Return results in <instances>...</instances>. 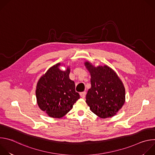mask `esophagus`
Listing matches in <instances>:
<instances>
[{
    "instance_id": "obj_1",
    "label": "esophagus",
    "mask_w": 155,
    "mask_h": 155,
    "mask_svg": "<svg viewBox=\"0 0 155 155\" xmlns=\"http://www.w3.org/2000/svg\"><path fill=\"white\" fill-rule=\"evenodd\" d=\"M86 93L85 91H83V92L80 93V95L81 97L84 98V97H85V96H86Z\"/></svg>"
}]
</instances>
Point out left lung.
Wrapping results in <instances>:
<instances>
[{
	"label": "left lung",
	"instance_id": "left-lung-1",
	"mask_svg": "<svg viewBox=\"0 0 155 155\" xmlns=\"http://www.w3.org/2000/svg\"><path fill=\"white\" fill-rule=\"evenodd\" d=\"M84 65L90 73L91 84L86 96V102L99 117H114L125 102V89L122 81L107 65L96 68L87 61Z\"/></svg>",
	"mask_w": 155,
	"mask_h": 155
}]
</instances>
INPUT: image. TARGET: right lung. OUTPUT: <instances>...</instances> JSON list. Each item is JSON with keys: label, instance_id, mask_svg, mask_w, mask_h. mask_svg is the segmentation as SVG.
<instances>
[{"label": "right lung", "instance_id": "right-lung-1", "mask_svg": "<svg viewBox=\"0 0 155 155\" xmlns=\"http://www.w3.org/2000/svg\"><path fill=\"white\" fill-rule=\"evenodd\" d=\"M60 65H54L41 77L35 91L40 108L49 117L57 118L67 114L80 99L74 81L69 78L70 68L62 71L59 69Z\"/></svg>", "mask_w": 155, "mask_h": 155}]
</instances>
